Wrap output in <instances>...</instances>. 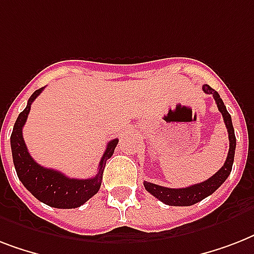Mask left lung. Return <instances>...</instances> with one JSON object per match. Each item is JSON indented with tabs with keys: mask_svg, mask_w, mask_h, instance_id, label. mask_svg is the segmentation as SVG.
Returning <instances> with one entry per match:
<instances>
[{
	"mask_svg": "<svg viewBox=\"0 0 254 254\" xmlns=\"http://www.w3.org/2000/svg\"><path fill=\"white\" fill-rule=\"evenodd\" d=\"M203 91L208 95H212L215 101L217 104L219 111L223 115L224 119L225 127L228 130V138H229V151L228 157L225 159L224 166L221 167L216 174H213L212 177L208 178L207 181L201 182V183H196V185L190 186V187H185V189H169V187H163V186L154 185L150 182H143L145 189L149 192L155 196L157 199L165 203L167 205H192L197 201L203 200L204 197L209 196L211 193H213L223 183L225 179L229 177V174L232 171L233 159H235V150H236V137H235V130H233L232 119L231 115L227 111L223 100L220 99V95L217 93L213 88L209 87L208 84L203 85Z\"/></svg>",
	"mask_w": 254,
	"mask_h": 254,
	"instance_id": "left-lung-1",
	"label": "left lung"
}]
</instances>
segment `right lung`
<instances>
[{
  "instance_id": "add662e5",
  "label": "right lung",
  "mask_w": 254,
  "mask_h": 254,
  "mask_svg": "<svg viewBox=\"0 0 254 254\" xmlns=\"http://www.w3.org/2000/svg\"><path fill=\"white\" fill-rule=\"evenodd\" d=\"M43 88H39L30 96L27 105L19 113L17 121L14 124L10 146L13 154V162L17 175L22 185L37 197L42 203L55 207V208H77L85 201L89 200L100 190L103 181V171L105 163L115 151L119 139H112L107 145L99 165V171L93 178L88 179H75L65 177L61 171L38 165L30 155L26 143L23 141L22 129L26 124L27 116L30 113L31 104L38 96L41 95Z\"/></svg>"
}]
</instances>
